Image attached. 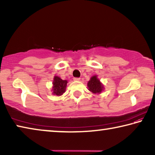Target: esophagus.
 I'll return each mask as SVG.
<instances>
[{
    "mask_svg": "<svg viewBox=\"0 0 155 155\" xmlns=\"http://www.w3.org/2000/svg\"><path fill=\"white\" fill-rule=\"evenodd\" d=\"M80 79H81L80 78H74V81H80Z\"/></svg>",
    "mask_w": 155,
    "mask_h": 155,
    "instance_id": "esophagus-1",
    "label": "esophagus"
}]
</instances>
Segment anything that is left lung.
I'll use <instances>...</instances> for the list:
<instances>
[{
	"label": "left lung",
	"mask_w": 155,
	"mask_h": 155,
	"mask_svg": "<svg viewBox=\"0 0 155 155\" xmlns=\"http://www.w3.org/2000/svg\"><path fill=\"white\" fill-rule=\"evenodd\" d=\"M87 87L89 90L93 94H101V91L104 90L103 85L101 83L96 75L91 77L90 80L88 81Z\"/></svg>",
	"instance_id": "1"
}]
</instances>
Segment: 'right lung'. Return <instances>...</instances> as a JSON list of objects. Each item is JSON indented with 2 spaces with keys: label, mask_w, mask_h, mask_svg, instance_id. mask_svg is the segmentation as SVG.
Returning a JSON list of instances; mask_svg holds the SVG:
<instances>
[{
  "label": "right lung",
  "mask_w": 155,
  "mask_h": 155,
  "mask_svg": "<svg viewBox=\"0 0 155 155\" xmlns=\"http://www.w3.org/2000/svg\"><path fill=\"white\" fill-rule=\"evenodd\" d=\"M68 81L66 80H62L61 78L54 76L53 82V86H52V94L54 95L61 96L65 91Z\"/></svg>",
  "instance_id": "1"
}]
</instances>
